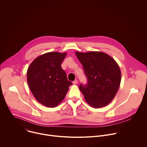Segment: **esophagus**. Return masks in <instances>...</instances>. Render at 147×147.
I'll use <instances>...</instances> for the list:
<instances>
[{"instance_id":"esophagus-1","label":"esophagus","mask_w":147,"mask_h":147,"mask_svg":"<svg viewBox=\"0 0 147 147\" xmlns=\"http://www.w3.org/2000/svg\"><path fill=\"white\" fill-rule=\"evenodd\" d=\"M77 83H78V81H77V80H74V81L73 82V84L74 85H76Z\"/></svg>"}]
</instances>
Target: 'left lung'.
<instances>
[{"label":"left lung","instance_id":"1","mask_svg":"<svg viewBox=\"0 0 147 147\" xmlns=\"http://www.w3.org/2000/svg\"><path fill=\"white\" fill-rule=\"evenodd\" d=\"M88 79L86 86L79 89L89 105L94 108L104 107L113 99L121 82V71L116 61L109 55L91 51L76 52Z\"/></svg>","mask_w":147,"mask_h":147}]
</instances>
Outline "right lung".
<instances>
[{"label": "right lung", "instance_id": "1", "mask_svg": "<svg viewBox=\"0 0 147 147\" xmlns=\"http://www.w3.org/2000/svg\"><path fill=\"white\" fill-rule=\"evenodd\" d=\"M67 53L52 52L35 59L27 70V82L36 100L55 108L64 99L72 82L67 80L61 65Z\"/></svg>", "mask_w": 147, "mask_h": 147}]
</instances>
